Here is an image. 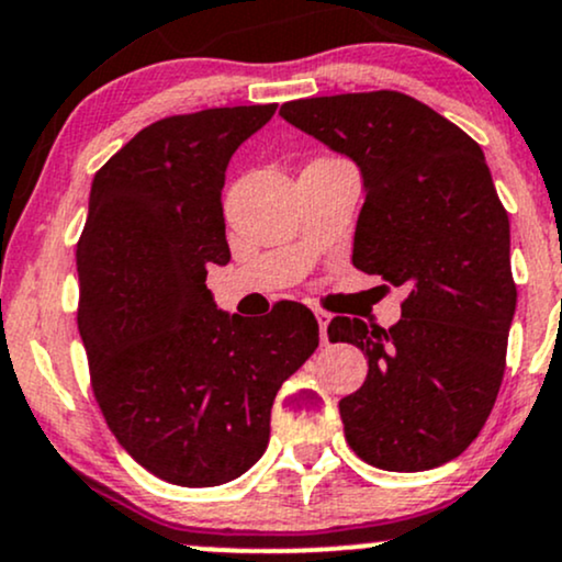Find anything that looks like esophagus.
<instances>
[{
  "instance_id": "esophagus-1",
  "label": "esophagus",
  "mask_w": 562,
  "mask_h": 562,
  "mask_svg": "<svg viewBox=\"0 0 562 562\" xmlns=\"http://www.w3.org/2000/svg\"><path fill=\"white\" fill-rule=\"evenodd\" d=\"M315 321H318V328H321V341L323 345H328V323H331V315H328L326 310L315 307Z\"/></svg>"
}]
</instances>
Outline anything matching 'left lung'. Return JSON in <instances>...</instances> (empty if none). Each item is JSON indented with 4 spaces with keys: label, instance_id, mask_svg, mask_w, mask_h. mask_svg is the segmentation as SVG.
<instances>
[{
    "label": "left lung",
    "instance_id": "1",
    "mask_svg": "<svg viewBox=\"0 0 562 562\" xmlns=\"http://www.w3.org/2000/svg\"><path fill=\"white\" fill-rule=\"evenodd\" d=\"M281 115L360 165L352 262L405 292L392 328L328 323V339L368 358L366 384L339 402L349 447L384 471L450 463L497 400L518 296L510 221L484 151L402 91L294 99Z\"/></svg>",
    "mask_w": 562,
    "mask_h": 562
}]
</instances>
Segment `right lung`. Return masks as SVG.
<instances>
[{"instance_id":"right-lung-1","label":"right lung","mask_w":562,"mask_h":562,"mask_svg":"<svg viewBox=\"0 0 562 562\" xmlns=\"http://www.w3.org/2000/svg\"><path fill=\"white\" fill-rule=\"evenodd\" d=\"M279 104L213 108L147 125L91 181L76 247L78 331L110 431L178 486H217L266 452L276 392L318 347V321L283 302L266 321L215 307L226 266L221 189L231 155Z\"/></svg>"}]
</instances>
